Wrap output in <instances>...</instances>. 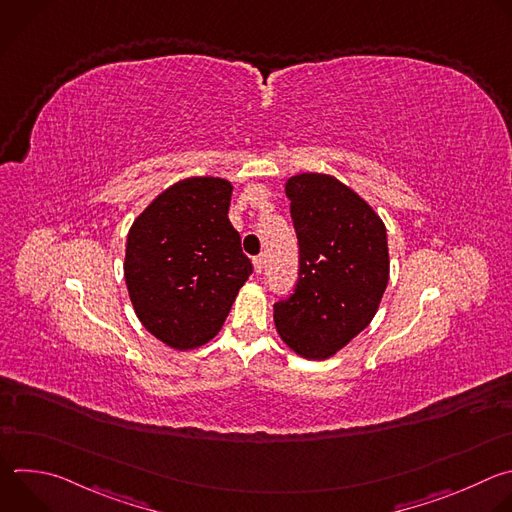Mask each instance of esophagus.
<instances>
[{
  "instance_id": "1",
  "label": "esophagus",
  "mask_w": 512,
  "mask_h": 512,
  "mask_svg": "<svg viewBox=\"0 0 512 512\" xmlns=\"http://www.w3.org/2000/svg\"><path fill=\"white\" fill-rule=\"evenodd\" d=\"M253 267H255V271H257V273H261V271H263V267H265V255H257V257H253Z\"/></svg>"
}]
</instances>
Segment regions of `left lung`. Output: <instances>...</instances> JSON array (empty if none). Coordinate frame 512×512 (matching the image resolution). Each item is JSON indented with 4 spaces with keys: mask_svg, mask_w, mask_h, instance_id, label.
Segmentation results:
<instances>
[{
    "mask_svg": "<svg viewBox=\"0 0 512 512\" xmlns=\"http://www.w3.org/2000/svg\"><path fill=\"white\" fill-rule=\"evenodd\" d=\"M300 245L298 283L273 304L281 340L324 360L367 328L389 281L387 231L375 210L328 174L289 178Z\"/></svg>",
    "mask_w": 512,
    "mask_h": 512,
    "instance_id": "8db88e82",
    "label": "left lung"
}]
</instances>
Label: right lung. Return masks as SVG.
Instances as JSON below:
<instances>
[{
  "instance_id": "right-lung-1",
  "label": "right lung",
  "mask_w": 512,
  "mask_h": 512,
  "mask_svg": "<svg viewBox=\"0 0 512 512\" xmlns=\"http://www.w3.org/2000/svg\"><path fill=\"white\" fill-rule=\"evenodd\" d=\"M233 186L188 178L164 190L127 235L125 283L139 322L172 348H196L223 328L253 273L229 221Z\"/></svg>"
}]
</instances>
